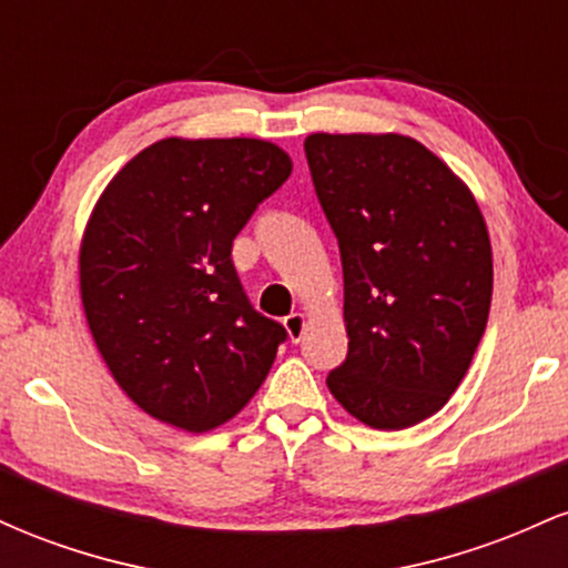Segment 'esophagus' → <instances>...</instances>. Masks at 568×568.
<instances>
[{
    "label": "esophagus",
    "mask_w": 568,
    "mask_h": 568,
    "mask_svg": "<svg viewBox=\"0 0 568 568\" xmlns=\"http://www.w3.org/2000/svg\"><path fill=\"white\" fill-rule=\"evenodd\" d=\"M283 325H285V331H288L291 342H298L304 334V315L302 312H291V315L283 321Z\"/></svg>",
    "instance_id": "34e87169"
}]
</instances>
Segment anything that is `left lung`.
I'll list each match as a JSON object with an SVG mask.
<instances>
[{"instance_id": "1", "label": "left lung", "mask_w": 568, "mask_h": 568, "mask_svg": "<svg viewBox=\"0 0 568 568\" xmlns=\"http://www.w3.org/2000/svg\"><path fill=\"white\" fill-rule=\"evenodd\" d=\"M304 152L344 272L349 349L328 389L363 425L410 427L446 406L486 331V221L408 135L315 133Z\"/></svg>"}]
</instances>
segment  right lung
<instances>
[{
    "label": "right lung",
    "mask_w": 568,
    "mask_h": 568,
    "mask_svg": "<svg viewBox=\"0 0 568 568\" xmlns=\"http://www.w3.org/2000/svg\"><path fill=\"white\" fill-rule=\"evenodd\" d=\"M291 175L258 139H165L103 189L80 253L98 352L135 406L207 433L256 395L288 338L247 302L232 243Z\"/></svg>",
    "instance_id": "obj_1"
}]
</instances>
